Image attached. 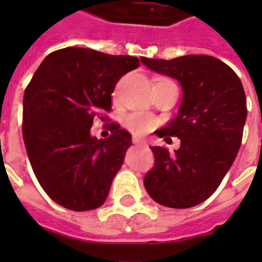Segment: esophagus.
<instances>
[{"label": "esophagus", "instance_id": "esophagus-1", "mask_svg": "<svg viewBox=\"0 0 262 262\" xmlns=\"http://www.w3.org/2000/svg\"><path fill=\"white\" fill-rule=\"evenodd\" d=\"M133 143H134V144H140V143H143V139L139 138V136H136V135H134L133 136Z\"/></svg>", "mask_w": 262, "mask_h": 262}]
</instances>
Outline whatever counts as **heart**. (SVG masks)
Here are the masks:
<instances>
[{
  "label": "heart",
  "mask_w": 262,
  "mask_h": 262,
  "mask_svg": "<svg viewBox=\"0 0 262 262\" xmlns=\"http://www.w3.org/2000/svg\"><path fill=\"white\" fill-rule=\"evenodd\" d=\"M155 119L152 117L143 113H133V114L127 115L124 119V124L127 128L134 134H145L149 129L154 128Z\"/></svg>",
  "instance_id": "b5f03b06"
}]
</instances>
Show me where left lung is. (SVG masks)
Here are the masks:
<instances>
[{
  "instance_id": "left-lung-1",
  "label": "left lung",
  "mask_w": 262,
  "mask_h": 262,
  "mask_svg": "<svg viewBox=\"0 0 262 262\" xmlns=\"http://www.w3.org/2000/svg\"><path fill=\"white\" fill-rule=\"evenodd\" d=\"M140 60L151 71L176 78L184 92L177 117L156 133L166 142L178 138L181 145L174 154L151 147L155 166L144 177L145 190L160 205L189 209L214 194L239 152L247 119L242 81L207 55Z\"/></svg>"
}]
</instances>
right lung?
Listing matches in <instances>:
<instances>
[{"label": "right lung", "instance_id": "obj_1", "mask_svg": "<svg viewBox=\"0 0 262 262\" xmlns=\"http://www.w3.org/2000/svg\"><path fill=\"white\" fill-rule=\"evenodd\" d=\"M139 66L138 57L67 47L32 76L23 96V140L39 184L57 205L88 211L105 203L133 142L117 123L106 139L90 128L94 118L105 120L119 78Z\"/></svg>", "mask_w": 262, "mask_h": 262}]
</instances>
